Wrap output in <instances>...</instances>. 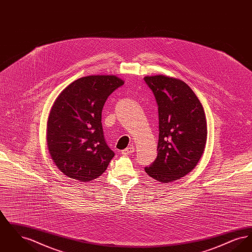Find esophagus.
Listing matches in <instances>:
<instances>
[{
  "label": "esophagus",
  "instance_id": "obj_1",
  "mask_svg": "<svg viewBox=\"0 0 252 252\" xmlns=\"http://www.w3.org/2000/svg\"><path fill=\"white\" fill-rule=\"evenodd\" d=\"M134 151H135V147L134 146H128L127 148L122 150V154L123 155H129V154H132Z\"/></svg>",
  "mask_w": 252,
  "mask_h": 252
}]
</instances>
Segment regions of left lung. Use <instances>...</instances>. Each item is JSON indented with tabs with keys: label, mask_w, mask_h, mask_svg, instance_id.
I'll use <instances>...</instances> for the list:
<instances>
[{
	"label": "left lung",
	"mask_w": 252,
	"mask_h": 252,
	"mask_svg": "<svg viewBox=\"0 0 252 252\" xmlns=\"http://www.w3.org/2000/svg\"><path fill=\"white\" fill-rule=\"evenodd\" d=\"M158 111V156L146 174L162 183L180 180L203 155L207 123L203 107L182 80L162 74L145 76Z\"/></svg>",
	"instance_id": "left-lung-1"
}]
</instances>
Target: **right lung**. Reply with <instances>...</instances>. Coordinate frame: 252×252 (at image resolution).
<instances>
[{"label":"right lung","instance_id":"right-lung-1","mask_svg":"<svg viewBox=\"0 0 252 252\" xmlns=\"http://www.w3.org/2000/svg\"><path fill=\"white\" fill-rule=\"evenodd\" d=\"M124 81L115 75H89L65 88L50 111L47 145L57 167L88 182L100 177L114 157L104 138L102 109Z\"/></svg>","mask_w":252,"mask_h":252}]
</instances>
